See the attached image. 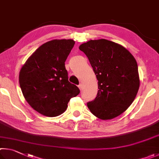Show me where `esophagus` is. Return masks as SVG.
Listing matches in <instances>:
<instances>
[{
  "label": "esophagus",
  "instance_id": "esophagus-1",
  "mask_svg": "<svg viewBox=\"0 0 159 159\" xmlns=\"http://www.w3.org/2000/svg\"><path fill=\"white\" fill-rule=\"evenodd\" d=\"M78 87H79V89L80 90H82V84H80L79 85H78Z\"/></svg>",
  "mask_w": 159,
  "mask_h": 159
}]
</instances>
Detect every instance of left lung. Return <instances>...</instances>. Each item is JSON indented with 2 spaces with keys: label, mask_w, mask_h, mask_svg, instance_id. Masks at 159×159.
<instances>
[{
  "label": "left lung",
  "mask_w": 159,
  "mask_h": 159,
  "mask_svg": "<svg viewBox=\"0 0 159 159\" xmlns=\"http://www.w3.org/2000/svg\"><path fill=\"white\" fill-rule=\"evenodd\" d=\"M98 80L96 98L87 102L91 112L102 120L115 118L134 101L140 87L138 64L129 51L114 42L100 39L83 43Z\"/></svg>",
  "instance_id": "left-lung-1"
}]
</instances>
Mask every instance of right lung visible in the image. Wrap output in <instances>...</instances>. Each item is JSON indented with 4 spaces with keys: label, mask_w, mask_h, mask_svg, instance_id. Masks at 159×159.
Wrapping results in <instances>:
<instances>
[{
    "label": "right lung",
    "mask_w": 159,
    "mask_h": 159,
    "mask_svg": "<svg viewBox=\"0 0 159 159\" xmlns=\"http://www.w3.org/2000/svg\"><path fill=\"white\" fill-rule=\"evenodd\" d=\"M73 40H53L43 44L28 58L19 72V84L25 99L41 115L57 116L65 112L72 97L80 93L68 81L65 62Z\"/></svg>",
    "instance_id": "right-lung-1"
}]
</instances>
